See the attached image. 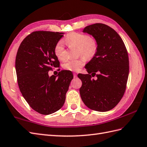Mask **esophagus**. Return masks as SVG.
Instances as JSON below:
<instances>
[{
    "label": "esophagus",
    "instance_id": "34e87169",
    "mask_svg": "<svg viewBox=\"0 0 147 147\" xmlns=\"http://www.w3.org/2000/svg\"><path fill=\"white\" fill-rule=\"evenodd\" d=\"M73 75H74V78H76L77 77V74L76 73H74Z\"/></svg>",
    "mask_w": 147,
    "mask_h": 147
}]
</instances>
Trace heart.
Wrapping results in <instances>:
<instances>
[{"mask_svg": "<svg viewBox=\"0 0 147 147\" xmlns=\"http://www.w3.org/2000/svg\"><path fill=\"white\" fill-rule=\"evenodd\" d=\"M66 42L70 46L76 47L80 50V53L86 58H91L95 55L97 49V43L95 38L89 37L88 35L78 32L69 33L66 37ZM54 53L59 60L65 58V48L62 41H59L56 44ZM85 59L81 58L78 59H69L63 65L66 69L78 71L84 66Z\"/></svg>", "mask_w": 147, "mask_h": 147, "instance_id": "1", "label": "heart"}]
</instances>
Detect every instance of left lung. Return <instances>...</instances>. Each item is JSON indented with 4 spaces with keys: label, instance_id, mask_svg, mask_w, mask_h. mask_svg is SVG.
Listing matches in <instances>:
<instances>
[{
    "label": "left lung",
    "instance_id": "8db88e82",
    "mask_svg": "<svg viewBox=\"0 0 147 147\" xmlns=\"http://www.w3.org/2000/svg\"><path fill=\"white\" fill-rule=\"evenodd\" d=\"M82 32L94 38L97 49L85 66L88 74L78 75L82 83L81 99L93 111H110L120 102L126 89L129 73L126 47L118 33L107 25H88ZM96 75L97 80L92 79Z\"/></svg>",
    "mask_w": 147,
    "mask_h": 147
}]
</instances>
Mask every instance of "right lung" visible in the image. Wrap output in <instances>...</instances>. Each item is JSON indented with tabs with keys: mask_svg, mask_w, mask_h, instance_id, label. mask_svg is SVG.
I'll use <instances>...</instances> for the list:
<instances>
[{
	"mask_svg": "<svg viewBox=\"0 0 147 147\" xmlns=\"http://www.w3.org/2000/svg\"><path fill=\"white\" fill-rule=\"evenodd\" d=\"M64 33L36 31L26 36L18 49L16 69L20 91L33 110L43 115L58 111L65 104L73 75L62 70L57 76L48 71L59 67L54 53Z\"/></svg>",
	"mask_w": 147,
	"mask_h": 147,
	"instance_id": "obj_1",
	"label": "right lung"
}]
</instances>
